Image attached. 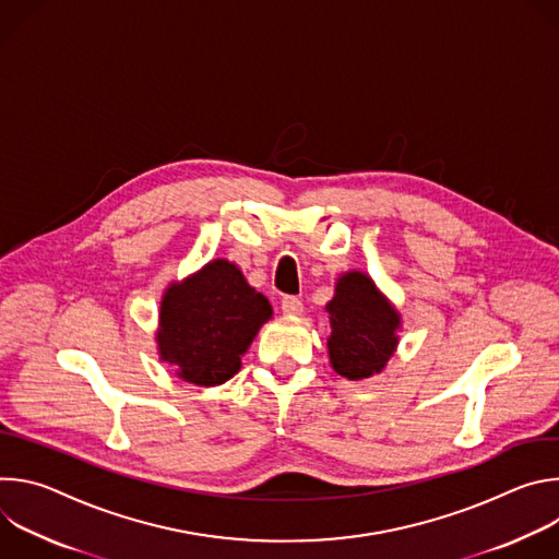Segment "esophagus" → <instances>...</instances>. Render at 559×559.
<instances>
[{
	"instance_id": "obj_1",
	"label": "esophagus",
	"mask_w": 559,
	"mask_h": 559,
	"mask_svg": "<svg viewBox=\"0 0 559 559\" xmlns=\"http://www.w3.org/2000/svg\"><path fill=\"white\" fill-rule=\"evenodd\" d=\"M281 309L287 313V316H298L302 311V302L296 298V296H285L281 300Z\"/></svg>"
}]
</instances>
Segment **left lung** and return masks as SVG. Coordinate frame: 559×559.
<instances>
[{
	"label": "left lung",
	"instance_id": "1",
	"mask_svg": "<svg viewBox=\"0 0 559 559\" xmlns=\"http://www.w3.org/2000/svg\"><path fill=\"white\" fill-rule=\"evenodd\" d=\"M325 311L332 328L328 338L332 369L347 380L380 373L401 343L403 316L373 278L360 270L341 274Z\"/></svg>",
	"mask_w": 559,
	"mask_h": 559
}]
</instances>
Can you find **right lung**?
<instances>
[{
	"label": "right lung",
	"instance_id": "obj_1",
	"mask_svg": "<svg viewBox=\"0 0 559 559\" xmlns=\"http://www.w3.org/2000/svg\"><path fill=\"white\" fill-rule=\"evenodd\" d=\"M272 318L270 300L225 259H212L166 287L158 307V360L177 367L188 384L227 382Z\"/></svg>",
	"mask_w": 559,
	"mask_h": 559
}]
</instances>
